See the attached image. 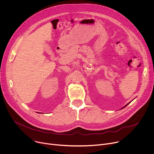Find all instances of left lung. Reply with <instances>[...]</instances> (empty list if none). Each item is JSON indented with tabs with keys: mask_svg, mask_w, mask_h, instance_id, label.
Listing matches in <instances>:
<instances>
[{
	"mask_svg": "<svg viewBox=\"0 0 154 154\" xmlns=\"http://www.w3.org/2000/svg\"><path fill=\"white\" fill-rule=\"evenodd\" d=\"M130 102H129V103H127V104H126V105H125V107H123V108H122V109H124V108H125V107H126V106H127V105H128V104H129V103H130Z\"/></svg>",
	"mask_w": 154,
	"mask_h": 154,
	"instance_id": "1",
	"label": "left lung"
}]
</instances>
